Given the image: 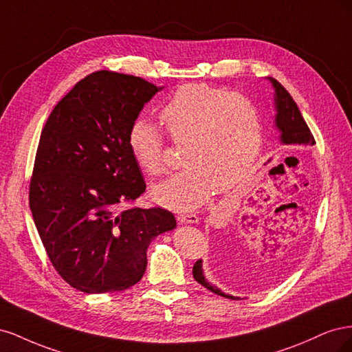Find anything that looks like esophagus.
<instances>
[{
  "label": "esophagus",
  "instance_id": "esophagus-1",
  "mask_svg": "<svg viewBox=\"0 0 352 352\" xmlns=\"http://www.w3.org/2000/svg\"><path fill=\"white\" fill-rule=\"evenodd\" d=\"M177 221L182 225H195L199 221V217L197 214H189V212H184V214H177Z\"/></svg>",
  "mask_w": 352,
  "mask_h": 352
}]
</instances>
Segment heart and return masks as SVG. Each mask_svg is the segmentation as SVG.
Listing matches in <instances>:
<instances>
[{"instance_id":"b5f03b06","label":"heart","mask_w":352,"mask_h":352,"mask_svg":"<svg viewBox=\"0 0 352 352\" xmlns=\"http://www.w3.org/2000/svg\"><path fill=\"white\" fill-rule=\"evenodd\" d=\"M160 116L170 136L186 142L185 168L153 188V198L164 207L194 210L214 188L219 192L233 188L260 153L261 117L243 95L189 83L170 97ZM127 144L145 173L163 172L164 136L151 120L138 117L127 133Z\"/></svg>"}]
</instances>
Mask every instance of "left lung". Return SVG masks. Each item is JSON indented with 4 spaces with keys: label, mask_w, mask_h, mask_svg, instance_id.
Masks as SVG:
<instances>
[{
    "label": "left lung",
    "mask_w": 352,
    "mask_h": 352,
    "mask_svg": "<svg viewBox=\"0 0 352 352\" xmlns=\"http://www.w3.org/2000/svg\"><path fill=\"white\" fill-rule=\"evenodd\" d=\"M267 80L272 83L273 91H274V94H273V104H274V111H276L274 127H276V131L279 132L280 144L282 145H314V138H313L310 129H308L304 117H302L300 109H298L296 102L289 95V92H287L276 79L267 78ZM241 225H242V230L250 233V235L251 233H255V230H257L255 225H251V223H248V221L241 220ZM192 274H194L195 280L204 287H207L208 291L214 292L220 296L230 298V300H239L238 296H233V295L223 292L216 285L210 283L206 279L204 270H202V260H198L194 264Z\"/></svg>",
    "instance_id": "8db88e82"
}]
</instances>
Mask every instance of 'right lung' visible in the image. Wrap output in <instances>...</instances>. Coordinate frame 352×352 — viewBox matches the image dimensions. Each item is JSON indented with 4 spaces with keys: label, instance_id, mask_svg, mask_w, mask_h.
I'll return each mask as SVG.
<instances>
[{
    "label": "right lung",
    "instance_id": "add662e5",
    "mask_svg": "<svg viewBox=\"0 0 352 352\" xmlns=\"http://www.w3.org/2000/svg\"><path fill=\"white\" fill-rule=\"evenodd\" d=\"M163 88L95 72L74 85L42 129L29 206L52 265L82 292L124 291L140 282L151 241L176 228L164 208H123L146 186L127 133Z\"/></svg>",
    "mask_w": 352,
    "mask_h": 352
}]
</instances>
